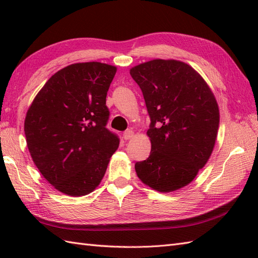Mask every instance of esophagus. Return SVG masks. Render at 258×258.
<instances>
[{"label": "esophagus", "mask_w": 258, "mask_h": 258, "mask_svg": "<svg viewBox=\"0 0 258 258\" xmlns=\"http://www.w3.org/2000/svg\"><path fill=\"white\" fill-rule=\"evenodd\" d=\"M134 136V132L132 130H127V131H125V132L123 133V138H124V140H131Z\"/></svg>", "instance_id": "1"}]
</instances>
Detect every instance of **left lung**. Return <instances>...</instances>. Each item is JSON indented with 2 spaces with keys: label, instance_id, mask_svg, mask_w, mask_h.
<instances>
[{
  "label": "left lung",
  "instance_id": "obj_1",
  "mask_svg": "<svg viewBox=\"0 0 258 258\" xmlns=\"http://www.w3.org/2000/svg\"><path fill=\"white\" fill-rule=\"evenodd\" d=\"M151 117L152 150L135 164L139 178L168 193L188 185L205 166L217 138L220 109L210 86L176 59H152L130 70Z\"/></svg>",
  "mask_w": 258,
  "mask_h": 258
}]
</instances>
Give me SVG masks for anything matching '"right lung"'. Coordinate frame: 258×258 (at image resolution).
Returning a JSON list of instances; mask_svg holds the SVG:
<instances>
[{"label":"right lung","instance_id":"obj_1","mask_svg":"<svg viewBox=\"0 0 258 258\" xmlns=\"http://www.w3.org/2000/svg\"><path fill=\"white\" fill-rule=\"evenodd\" d=\"M115 73L116 68L105 63L71 64L51 76L27 109L24 132L32 160L63 194L94 190L119 145L105 127Z\"/></svg>","mask_w":258,"mask_h":258}]
</instances>
